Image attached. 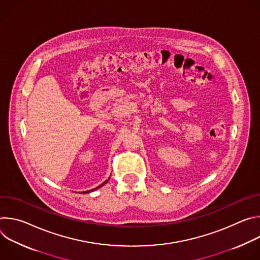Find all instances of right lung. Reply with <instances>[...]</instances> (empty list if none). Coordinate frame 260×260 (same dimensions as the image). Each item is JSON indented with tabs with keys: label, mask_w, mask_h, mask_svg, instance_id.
Instances as JSON below:
<instances>
[{
	"label": "right lung",
	"mask_w": 260,
	"mask_h": 260,
	"mask_svg": "<svg viewBox=\"0 0 260 260\" xmlns=\"http://www.w3.org/2000/svg\"><path fill=\"white\" fill-rule=\"evenodd\" d=\"M106 182H107V181H106ZM106 182H105V183H106ZM105 183H104V184H105ZM102 185H103V184H102ZM99 187H100V186H99ZM92 190H93V189H92ZM92 190H90V191H92ZM88 192H89V191H88Z\"/></svg>",
	"instance_id": "1"
}]
</instances>
